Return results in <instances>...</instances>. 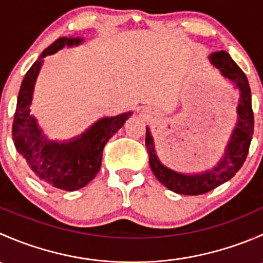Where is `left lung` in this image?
Wrapping results in <instances>:
<instances>
[{
    "label": "left lung",
    "instance_id": "1",
    "mask_svg": "<svg viewBox=\"0 0 263 263\" xmlns=\"http://www.w3.org/2000/svg\"><path fill=\"white\" fill-rule=\"evenodd\" d=\"M210 61L217 70L221 71L222 76L234 82L235 86L240 90V100L238 105L239 118H238L237 128L233 132L232 140L228 145L221 161L214 169L202 174L184 176V174L176 173L165 168L156 158L153 137L148 128H146L145 145L148 153V163H150L151 171L159 182L163 183L166 188L173 192L181 193V195H203L233 178L246 161L252 141V135H253L254 116L252 110L251 87H249L246 73L240 70L239 66L232 60L229 53L225 50L211 53Z\"/></svg>",
    "mask_w": 263,
    "mask_h": 263
}]
</instances>
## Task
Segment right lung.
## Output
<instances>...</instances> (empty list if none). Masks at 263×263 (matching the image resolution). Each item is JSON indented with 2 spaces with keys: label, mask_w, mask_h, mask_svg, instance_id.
I'll return each instance as SVG.
<instances>
[{
  "label": "right lung",
  "mask_w": 263,
  "mask_h": 263,
  "mask_svg": "<svg viewBox=\"0 0 263 263\" xmlns=\"http://www.w3.org/2000/svg\"><path fill=\"white\" fill-rule=\"evenodd\" d=\"M81 41L66 36L58 38L29 68L18 91L12 123L15 147L30 171L46 184L65 191L79 190L95 178L102 165L105 144L131 117V113H123L112 118L100 119L81 137L67 144L48 141L39 131L35 119L29 115V107L43 57L62 49L65 46L81 43Z\"/></svg>",
  "instance_id": "obj_1"
}]
</instances>
